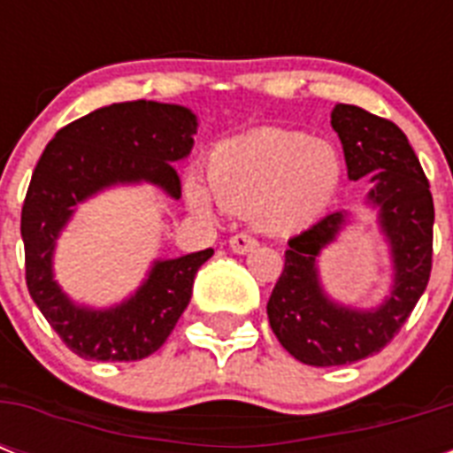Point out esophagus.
<instances>
[{"label": "esophagus", "mask_w": 453, "mask_h": 453, "mask_svg": "<svg viewBox=\"0 0 453 453\" xmlns=\"http://www.w3.org/2000/svg\"><path fill=\"white\" fill-rule=\"evenodd\" d=\"M256 247H258V242L254 237H249V234H234V237H230V249H233L234 254H249Z\"/></svg>", "instance_id": "1"}]
</instances>
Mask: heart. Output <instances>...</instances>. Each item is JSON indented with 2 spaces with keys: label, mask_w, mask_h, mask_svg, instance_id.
I'll list each match as a JSON object with an SVG mask.
<instances>
[{
  "label": "heart",
  "mask_w": 453,
  "mask_h": 453,
  "mask_svg": "<svg viewBox=\"0 0 453 453\" xmlns=\"http://www.w3.org/2000/svg\"><path fill=\"white\" fill-rule=\"evenodd\" d=\"M341 171V157L326 141L301 131L258 129L216 145L206 157L209 190L190 178L185 199L206 213L213 197L227 211L254 216L265 230L294 233L331 204Z\"/></svg>",
  "instance_id": "b5f03b06"
}]
</instances>
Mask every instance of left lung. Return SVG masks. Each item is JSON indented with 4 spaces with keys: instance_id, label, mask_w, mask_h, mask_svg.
<instances>
[{
    "instance_id": "obj_1",
    "label": "left lung",
    "mask_w": 453,
    "mask_h": 453,
    "mask_svg": "<svg viewBox=\"0 0 453 453\" xmlns=\"http://www.w3.org/2000/svg\"><path fill=\"white\" fill-rule=\"evenodd\" d=\"M331 127L343 145L348 178H369L365 204L376 211L393 282L373 308H352L326 294L319 256L352 223L345 209L291 237L268 319L284 350L310 366L352 365L386 348L423 296L433 268L435 206L407 136L397 124L345 103L331 112Z\"/></svg>"
}]
</instances>
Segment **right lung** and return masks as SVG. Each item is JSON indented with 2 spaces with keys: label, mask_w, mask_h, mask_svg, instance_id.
Listing matches in <instances>:
<instances>
[{
  "label": "right lung",
  "mask_w": 453,
  "mask_h": 453,
  "mask_svg": "<svg viewBox=\"0 0 453 453\" xmlns=\"http://www.w3.org/2000/svg\"><path fill=\"white\" fill-rule=\"evenodd\" d=\"M197 117L157 101L112 103L74 119L39 157L20 213L25 282L46 322L84 359L134 362L159 350L192 296V282L213 249L152 261L131 296L91 308L67 296L53 275V254L77 206L117 185L150 183L180 197L173 164L190 155Z\"/></svg>",
  "instance_id": "obj_1"
}]
</instances>
